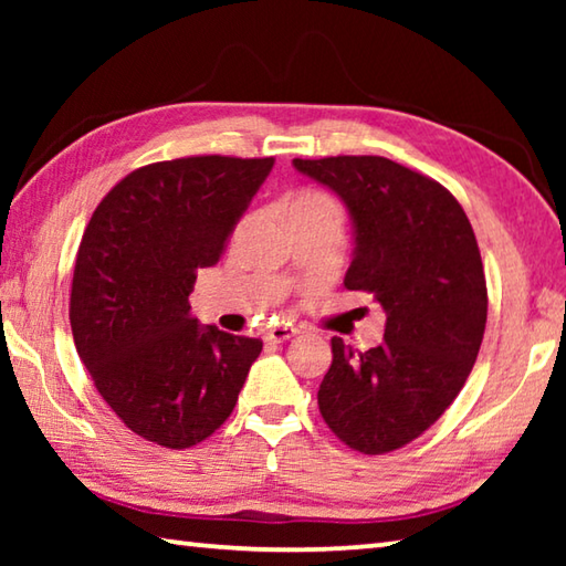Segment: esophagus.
<instances>
[{"label": "esophagus", "instance_id": "1", "mask_svg": "<svg viewBox=\"0 0 566 566\" xmlns=\"http://www.w3.org/2000/svg\"><path fill=\"white\" fill-rule=\"evenodd\" d=\"M294 334H300V329L292 327V324H276V327H272L270 332H266V342H274V344H280V342L292 339Z\"/></svg>", "mask_w": 566, "mask_h": 566}]
</instances>
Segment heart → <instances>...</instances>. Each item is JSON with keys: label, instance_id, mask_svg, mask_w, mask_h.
Returning a JSON list of instances; mask_svg holds the SVG:
<instances>
[{"label": "heart", "instance_id": "obj_1", "mask_svg": "<svg viewBox=\"0 0 566 566\" xmlns=\"http://www.w3.org/2000/svg\"><path fill=\"white\" fill-rule=\"evenodd\" d=\"M284 207H286V217L296 212V209H310V207L334 209V212H337V205H334V199L327 197V195H322V191H300V195L286 199Z\"/></svg>", "mask_w": 566, "mask_h": 566}]
</instances>
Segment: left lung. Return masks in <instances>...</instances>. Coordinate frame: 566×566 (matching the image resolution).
<instances>
[{"mask_svg": "<svg viewBox=\"0 0 566 566\" xmlns=\"http://www.w3.org/2000/svg\"><path fill=\"white\" fill-rule=\"evenodd\" d=\"M292 165L347 205L354 254L344 286L387 314L379 347L332 339L319 411L357 452H395L444 415L482 347L486 280L474 229L452 191L387 157Z\"/></svg>", "mask_w": 566, "mask_h": 566, "instance_id": "obj_1", "label": "left lung"}]
</instances>
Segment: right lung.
I'll list each match as a JSON object with an SVG mask.
<instances>
[{
	"label": "right lung",
	"mask_w": 566,
	"mask_h": 566,
	"mask_svg": "<svg viewBox=\"0 0 566 566\" xmlns=\"http://www.w3.org/2000/svg\"><path fill=\"white\" fill-rule=\"evenodd\" d=\"M274 157H185L134 169L94 209L70 322L94 387L134 434L205 442L232 415L262 342L191 317L197 272L224 254Z\"/></svg>",
	"instance_id": "add662e5"
}]
</instances>
